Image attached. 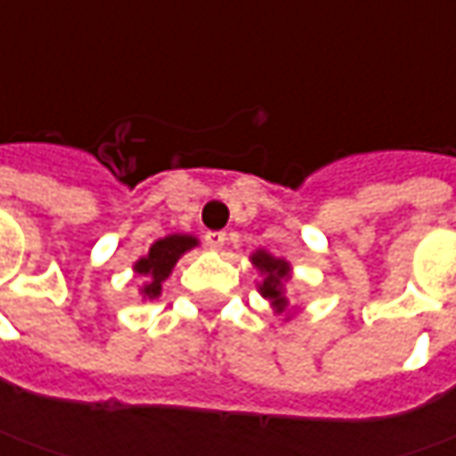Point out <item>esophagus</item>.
<instances>
[{
  "mask_svg": "<svg viewBox=\"0 0 456 456\" xmlns=\"http://www.w3.org/2000/svg\"><path fill=\"white\" fill-rule=\"evenodd\" d=\"M205 246L213 248V251H220L225 246V233L223 231H208L205 233Z\"/></svg>",
  "mask_w": 456,
  "mask_h": 456,
  "instance_id": "obj_1",
  "label": "esophagus"
}]
</instances>
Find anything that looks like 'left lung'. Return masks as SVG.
Masks as SVG:
<instances>
[{
	"label": "left lung",
	"instance_id": "obj_1",
	"mask_svg": "<svg viewBox=\"0 0 456 456\" xmlns=\"http://www.w3.org/2000/svg\"><path fill=\"white\" fill-rule=\"evenodd\" d=\"M254 264L261 272L266 273V279H264V284H261V294H264L266 299H272L273 306L281 312V309L287 306L281 281H287V276H289V264H284V261H279V258H273V256L264 254V251H258V254L254 256Z\"/></svg>",
	"mask_w": 456,
	"mask_h": 456
}]
</instances>
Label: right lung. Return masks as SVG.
Segmentation results:
<instances>
[{
    "label": "right lung",
    "mask_w": 456,
    "mask_h": 456,
    "mask_svg": "<svg viewBox=\"0 0 456 456\" xmlns=\"http://www.w3.org/2000/svg\"><path fill=\"white\" fill-rule=\"evenodd\" d=\"M198 240L192 236H167L162 240H157L154 246L150 248V256H144L142 261H136V273L139 276H144L147 279V284H144V297L147 299H154V297H159V291H162V281H165L169 272H172V266L177 264V258L187 251V248H192Z\"/></svg>",
    "instance_id": "1"
}]
</instances>
